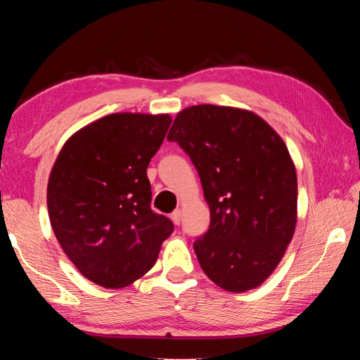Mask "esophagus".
Returning <instances> with one entry per match:
<instances>
[{
  "label": "esophagus",
  "instance_id": "esophagus-1",
  "mask_svg": "<svg viewBox=\"0 0 360 360\" xmlns=\"http://www.w3.org/2000/svg\"><path fill=\"white\" fill-rule=\"evenodd\" d=\"M181 210H176L174 212H172V221L176 224V225H179L181 224Z\"/></svg>",
  "mask_w": 360,
  "mask_h": 360
}]
</instances>
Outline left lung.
Wrapping results in <instances>:
<instances>
[{
	"label": "left lung",
	"instance_id": "left-lung-1",
	"mask_svg": "<svg viewBox=\"0 0 360 360\" xmlns=\"http://www.w3.org/2000/svg\"><path fill=\"white\" fill-rule=\"evenodd\" d=\"M168 141L197 168L211 222L193 249L229 292L260 285L281 262L297 222V174L278 133L257 114L198 105L181 111Z\"/></svg>",
	"mask_w": 360,
	"mask_h": 360
}]
</instances>
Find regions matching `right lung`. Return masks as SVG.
Instances as JSON below:
<instances>
[{
    "label": "right lung",
    "instance_id": "obj_1",
    "mask_svg": "<svg viewBox=\"0 0 360 360\" xmlns=\"http://www.w3.org/2000/svg\"><path fill=\"white\" fill-rule=\"evenodd\" d=\"M169 124L168 114H109L75 133L53 163L52 230L77 270L103 288L146 275L173 233V222L150 210L148 179Z\"/></svg>",
    "mask_w": 360,
    "mask_h": 360
}]
</instances>
